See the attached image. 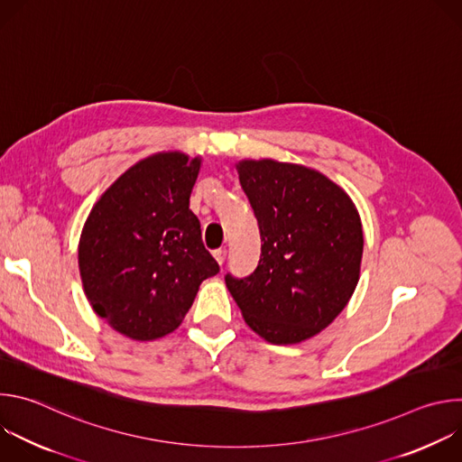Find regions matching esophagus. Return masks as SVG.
Returning a JSON list of instances; mask_svg holds the SVG:
<instances>
[{
    "label": "esophagus",
    "instance_id": "1",
    "mask_svg": "<svg viewBox=\"0 0 462 462\" xmlns=\"http://www.w3.org/2000/svg\"><path fill=\"white\" fill-rule=\"evenodd\" d=\"M214 257H216V261L219 263V265H223V263L226 261V248H217V250H214Z\"/></svg>",
    "mask_w": 462,
    "mask_h": 462
}]
</instances>
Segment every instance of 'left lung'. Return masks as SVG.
I'll list each match as a JSON object with an SVG mask.
<instances>
[{"instance_id": "8db88e82", "label": "left lung", "mask_w": 462, "mask_h": 462, "mask_svg": "<svg viewBox=\"0 0 462 462\" xmlns=\"http://www.w3.org/2000/svg\"><path fill=\"white\" fill-rule=\"evenodd\" d=\"M239 182L261 234L255 271L225 276L246 325L271 344H300L346 309L364 234L351 197L323 173L273 159L241 161Z\"/></svg>"}]
</instances>
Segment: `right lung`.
Segmentation results:
<instances>
[{
	"label": "right lung",
	"instance_id": "1",
	"mask_svg": "<svg viewBox=\"0 0 462 462\" xmlns=\"http://www.w3.org/2000/svg\"><path fill=\"white\" fill-rule=\"evenodd\" d=\"M201 159L155 153L124 171L93 207L79 267L93 310L131 340L180 325L199 285L219 273L205 248L189 193Z\"/></svg>",
	"mask_w": 462,
	"mask_h": 462
}]
</instances>
